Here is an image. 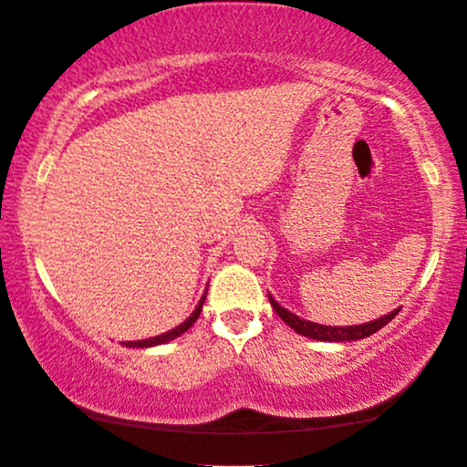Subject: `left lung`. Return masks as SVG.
<instances>
[{
    "instance_id": "8db88e82",
    "label": "left lung",
    "mask_w": 467,
    "mask_h": 467,
    "mask_svg": "<svg viewBox=\"0 0 467 467\" xmlns=\"http://www.w3.org/2000/svg\"><path fill=\"white\" fill-rule=\"evenodd\" d=\"M269 303H272L275 314H278L282 320L295 330V333H299L303 337H309V339H317V341H358V339H364V337H370L373 333H377L379 328H383L385 324L394 320V316H398V312H400V309H394V312H389L388 316L377 317V320L367 322V324H356V327H324V324L303 320V317L290 314L288 309H284L272 295H269Z\"/></svg>"
}]
</instances>
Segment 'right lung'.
<instances>
[{
	"instance_id": "obj_1",
	"label": "right lung",
	"mask_w": 467,
	"mask_h": 467,
	"mask_svg": "<svg viewBox=\"0 0 467 467\" xmlns=\"http://www.w3.org/2000/svg\"><path fill=\"white\" fill-rule=\"evenodd\" d=\"M204 299H206V295L202 296L200 303H198V307L193 309V314L189 316L183 324H179L177 328L168 330V333H164V335L151 337V339H143V341H126L124 346H126V348H153V346H161V343H168V341L177 339L179 335H183L185 330H187V328H192L193 324H195V320H198V316H200V312H202V306H204Z\"/></svg>"
}]
</instances>
